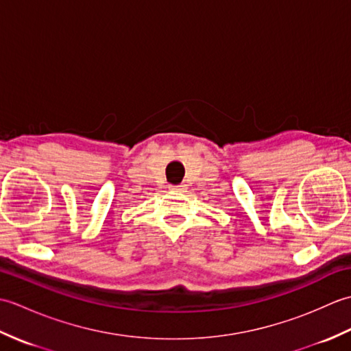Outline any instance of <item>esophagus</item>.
Segmentation results:
<instances>
[{
    "mask_svg": "<svg viewBox=\"0 0 351 351\" xmlns=\"http://www.w3.org/2000/svg\"><path fill=\"white\" fill-rule=\"evenodd\" d=\"M170 190H171V191H181V193H184L185 190H187V185H185V184H180V185H171Z\"/></svg>",
    "mask_w": 351,
    "mask_h": 351,
    "instance_id": "34e87169",
    "label": "esophagus"
}]
</instances>
